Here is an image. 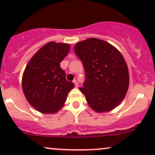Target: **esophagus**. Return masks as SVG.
<instances>
[{"mask_svg":"<svg viewBox=\"0 0 155 155\" xmlns=\"http://www.w3.org/2000/svg\"><path fill=\"white\" fill-rule=\"evenodd\" d=\"M73 82H74V84H75V87H77L78 85H79V83H78V81L75 79V80H74V81H73Z\"/></svg>","mask_w":155,"mask_h":155,"instance_id":"obj_1","label":"esophagus"}]
</instances>
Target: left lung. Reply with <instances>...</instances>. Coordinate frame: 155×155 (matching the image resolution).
Masks as SVG:
<instances>
[{"mask_svg": "<svg viewBox=\"0 0 155 155\" xmlns=\"http://www.w3.org/2000/svg\"><path fill=\"white\" fill-rule=\"evenodd\" d=\"M74 51L85 71L84 87L79 90L89 106L99 113L117 107L129 87L128 68L120 51L95 38L76 44Z\"/></svg>", "mask_w": 155, "mask_h": 155, "instance_id": "8db88e82", "label": "left lung"}]
</instances>
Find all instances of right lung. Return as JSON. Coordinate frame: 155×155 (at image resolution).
<instances>
[{"label":"right lung","instance_id":"obj_1","mask_svg":"<svg viewBox=\"0 0 155 155\" xmlns=\"http://www.w3.org/2000/svg\"><path fill=\"white\" fill-rule=\"evenodd\" d=\"M70 45L51 41L33 55L22 76V90L29 104L44 114H54L63 107L74 84L65 78L60 63Z\"/></svg>","mask_w":155,"mask_h":155}]
</instances>
